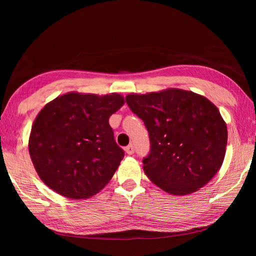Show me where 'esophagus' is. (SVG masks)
<instances>
[{"instance_id": "34e87169", "label": "esophagus", "mask_w": 256, "mask_h": 256, "mask_svg": "<svg viewBox=\"0 0 256 256\" xmlns=\"http://www.w3.org/2000/svg\"><path fill=\"white\" fill-rule=\"evenodd\" d=\"M125 152H126V154H128V155L134 154V146H133V144H128L126 148H125Z\"/></svg>"}]
</instances>
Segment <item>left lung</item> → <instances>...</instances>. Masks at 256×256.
Listing matches in <instances>:
<instances>
[{
  "mask_svg": "<svg viewBox=\"0 0 256 256\" xmlns=\"http://www.w3.org/2000/svg\"><path fill=\"white\" fill-rule=\"evenodd\" d=\"M148 132V177L166 192L187 194L208 182L224 160L226 125L214 103L192 91L168 89L125 98Z\"/></svg>",
  "mask_w": 256,
  "mask_h": 256,
  "instance_id": "left-lung-1",
  "label": "left lung"
}]
</instances>
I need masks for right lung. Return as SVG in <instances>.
Segmentation results:
<instances>
[{"instance_id":"obj_1","label":"right lung","mask_w":256,"mask_h":256,"mask_svg":"<svg viewBox=\"0 0 256 256\" xmlns=\"http://www.w3.org/2000/svg\"><path fill=\"white\" fill-rule=\"evenodd\" d=\"M118 94L76 92L56 98L38 113L28 142L38 176L72 199L99 192L110 182L124 150L114 140L108 118L123 106Z\"/></svg>"}]
</instances>
